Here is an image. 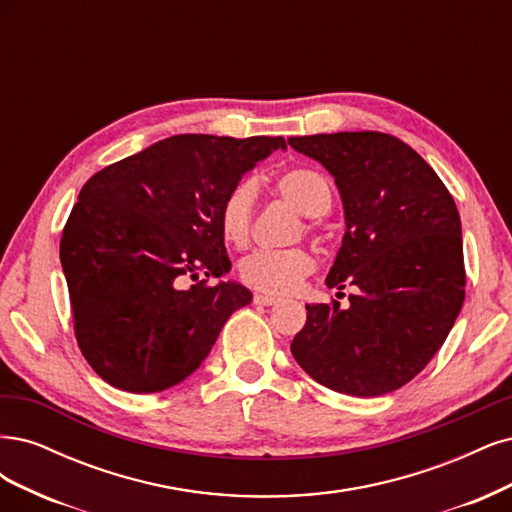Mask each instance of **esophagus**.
<instances>
[{
	"instance_id": "34e87169",
	"label": "esophagus",
	"mask_w": 512,
	"mask_h": 512,
	"mask_svg": "<svg viewBox=\"0 0 512 512\" xmlns=\"http://www.w3.org/2000/svg\"><path fill=\"white\" fill-rule=\"evenodd\" d=\"M253 302L259 304V306H272V304L278 302V298H276V295H270V293H255Z\"/></svg>"
}]
</instances>
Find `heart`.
Returning a JSON list of instances; mask_svg holds the SVG:
<instances>
[{
  "instance_id": "obj_1",
  "label": "heart",
  "mask_w": 512,
  "mask_h": 512,
  "mask_svg": "<svg viewBox=\"0 0 512 512\" xmlns=\"http://www.w3.org/2000/svg\"><path fill=\"white\" fill-rule=\"evenodd\" d=\"M276 193L287 200L304 217L317 219L332 206V187L327 178L310 168H291L274 180ZM257 187L253 180H240L229 193L219 210L223 238L234 246H246L251 240L253 210ZM317 261L306 249L285 251H255L246 255L240 266V280L251 289L263 293H291L302 280L315 270Z\"/></svg>"
}]
</instances>
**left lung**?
Segmentation results:
<instances>
[{"label": "left lung", "instance_id": "8db88e82", "mask_svg": "<svg viewBox=\"0 0 512 512\" xmlns=\"http://www.w3.org/2000/svg\"><path fill=\"white\" fill-rule=\"evenodd\" d=\"M289 144L334 176L346 229L325 285L355 287L349 308L306 304L291 353L329 389L391 393L430 364L464 304L457 206L425 159L389 134L338 131Z\"/></svg>", "mask_w": 512, "mask_h": 512}]
</instances>
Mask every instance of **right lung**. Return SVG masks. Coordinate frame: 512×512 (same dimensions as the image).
I'll return each instance as SVG.
<instances>
[{
    "mask_svg": "<svg viewBox=\"0 0 512 512\" xmlns=\"http://www.w3.org/2000/svg\"><path fill=\"white\" fill-rule=\"evenodd\" d=\"M285 138L180 134L93 174L61 236L76 340L112 387L155 393L183 383L253 293L236 280L219 210L242 174ZM204 271L217 286L179 287Z\"/></svg>",
    "mask_w": 512,
    "mask_h": 512,
    "instance_id": "add662e5",
    "label": "right lung"
}]
</instances>
